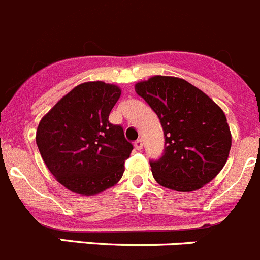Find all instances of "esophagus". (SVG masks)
Returning <instances> with one entry per match:
<instances>
[{
  "label": "esophagus",
  "instance_id": "34e87169",
  "mask_svg": "<svg viewBox=\"0 0 260 260\" xmlns=\"http://www.w3.org/2000/svg\"><path fill=\"white\" fill-rule=\"evenodd\" d=\"M134 145H135V148H137L138 150H142V149H143V142H142V139H138L137 142L134 143Z\"/></svg>",
  "mask_w": 260,
  "mask_h": 260
}]
</instances>
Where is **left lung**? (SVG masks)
<instances>
[{"label": "left lung", "instance_id": "obj_1", "mask_svg": "<svg viewBox=\"0 0 260 260\" xmlns=\"http://www.w3.org/2000/svg\"><path fill=\"white\" fill-rule=\"evenodd\" d=\"M135 91L157 113L165 133V153L150 162L155 181L182 192L211 182L231 149L222 108L204 91L175 76H152L135 84Z\"/></svg>", "mask_w": 260, "mask_h": 260}]
</instances>
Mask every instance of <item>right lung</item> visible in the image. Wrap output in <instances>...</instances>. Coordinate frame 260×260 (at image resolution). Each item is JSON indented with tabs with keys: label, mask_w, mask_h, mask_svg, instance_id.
<instances>
[{
	"label": "right lung",
	"mask_w": 260,
	"mask_h": 260,
	"mask_svg": "<svg viewBox=\"0 0 260 260\" xmlns=\"http://www.w3.org/2000/svg\"><path fill=\"white\" fill-rule=\"evenodd\" d=\"M121 89L86 81L63 95L37 128L39 153L54 179L70 191L97 195L117 184L133 144L108 121Z\"/></svg>",
	"instance_id": "1"
}]
</instances>
